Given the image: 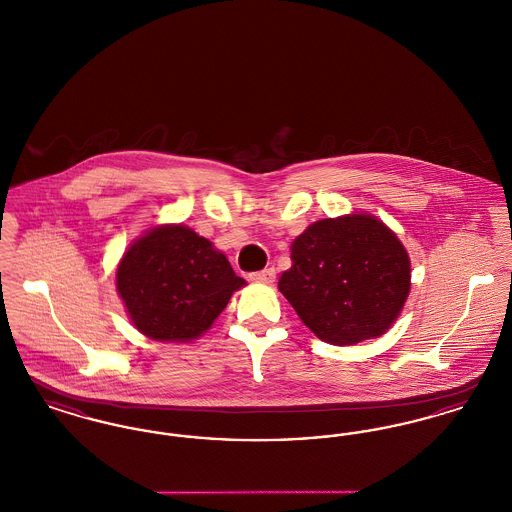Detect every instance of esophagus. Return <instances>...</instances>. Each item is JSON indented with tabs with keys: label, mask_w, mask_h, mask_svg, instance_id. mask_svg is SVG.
<instances>
[{
	"label": "esophagus",
	"mask_w": 512,
	"mask_h": 512,
	"mask_svg": "<svg viewBox=\"0 0 512 512\" xmlns=\"http://www.w3.org/2000/svg\"><path fill=\"white\" fill-rule=\"evenodd\" d=\"M249 278L253 282H259V284H272L276 280V272H274V268H265V270L253 272Z\"/></svg>",
	"instance_id": "obj_1"
}]
</instances>
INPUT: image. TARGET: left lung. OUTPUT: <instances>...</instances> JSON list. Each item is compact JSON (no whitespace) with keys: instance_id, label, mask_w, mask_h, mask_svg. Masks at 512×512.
<instances>
[{"instance_id":"left-lung-1","label":"left lung","mask_w":512,"mask_h":512,"mask_svg":"<svg viewBox=\"0 0 512 512\" xmlns=\"http://www.w3.org/2000/svg\"><path fill=\"white\" fill-rule=\"evenodd\" d=\"M297 317L332 345L386 334L411 292V259L397 234L368 213L322 219L292 244L278 282Z\"/></svg>"}]
</instances>
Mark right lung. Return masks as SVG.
<instances>
[{
	"label": "right lung",
	"instance_id": "right-lung-1",
	"mask_svg": "<svg viewBox=\"0 0 512 512\" xmlns=\"http://www.w3.org/2000/svg\"><path fill=\"white\" fill-rule=\"evenodd\" d=\"M117 293L132 326L155 341L203 336L244 288L226 255L186 224H159L124 251Z\"/></svg>",
	"mask_w": 512,
	"mask_h": 512
}]
</instances>
